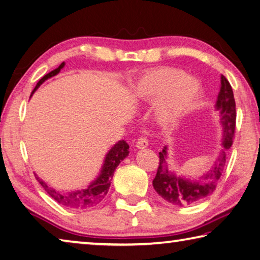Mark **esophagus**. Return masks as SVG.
I'll list each match as a JSON object with an SVG mask.
<instances>
[{"label": "esophagus", "mask_w": 260, "mask_h": 260, "mask_svg": "<svg viewBox=\"0 0 260 260\" xmlns=\"http://www.w3.org/2000/svg\"><path fill=\"white\" fill-rule=\"evenodd\" d=\"M136 146L139 147V149H145V147L149 146V141H147L146 137L142 136V137H140L139 140H137Z\"/></svg>", "instance_id": "1"}]
</instances>
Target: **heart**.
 Segmentation results:
<instances>
[{"instance_id":"b5f03b06","label":"heart","mask_w":260,"mask_h":260,"mask_svg":"<svg viewBox=\"0 0 260 260\" xmlns=\"http://www.w3.org/2000/svg\"><path fill=\"white\" fill-rule=\"evenodd\" d=\"M201 83L180 70L161 69L144 75L135 85V93L146 103H154L162 124L174 125L194 105Z\"/></svg>"}]
</instances>
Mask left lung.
<instances>
[{
  "instance_id": "1",
  "label": "left lung",
  "mask_w": 260,
  "mask_h": 260,
  "mask_svg": "<svg viewBox=\"0 0 260 260\" xmlns=\"http://www.w3.org/2000/svg\"><path fill=\"white\" fill-rule=\"evenodd\" d=\"M215 109L220 111V121L223 128V150L211 169L200 179L190 180L168 170L166 161L168 155L167 146L159 152V167H157L156 175L152 184L157 194L172 205H190L205 200L215 190L217 181L224 170L226 159L225 152L230 149L233 143L237 119L235 95H233L231 84L229 83L224 75H221V89L217 95Z\"/></svg>"
}]
</instances>
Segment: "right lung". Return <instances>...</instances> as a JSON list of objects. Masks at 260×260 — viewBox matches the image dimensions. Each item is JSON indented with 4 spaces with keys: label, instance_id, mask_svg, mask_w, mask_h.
<instances>
[{
    "label": "right lung",
    "instance_id": "right-lung-1",
    "mask_svg": "<svg viewBox=\"0 0 260 260\" xmlns=\"http://www.w3.org/2000/svg\"><path fill=\"white\" fill-rule=\"evenodd\" d=\"M64 65L65 63L63 62L57 69H55L52 72H49L48 74L43 76V78L39 80L37 85L35 86L31 95L35 91L39 88L40 84H43L46 80L52 78V76L56 74H58L59 71L64 68ZM128 150L129 145L127 144L124 140L117 142V143L109 150L108 153L106 154L100 175L96 177L88 187L84 188V189L74 191H58L54 189L53 187H50L48 184H46L43 179H40L39 177H37V175H36V178H37L39 184L42 185L46 192H47L50 197L54 198L56 202L59 203V204L70 208L93 207L95 205H98L107 195V192L109 190L111 180H113L115 169L117 166L128 155Z\"/></svg>",
    "mask_w": 260,
    "mask_h": 260
}]
</instances>
